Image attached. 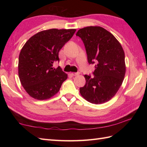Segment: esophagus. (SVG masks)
Returning <instances> with one entry per match:
<instances>
[{
  "label": "esophagus",
  "mask_w": 147,
  "mask_h": 147,
  "mask_svg": "<svg viewBox=\"0 0 147 147\" xmlns=\"http://www.w3.org/2000/svg\"><path fill=\"white\" fill-rule=\"evenodd\" d=\"M71 74L72 76H77L78 75V74H80V73H71Z\"/></svg>",
  "instance_id": "1"
}]
</instances>
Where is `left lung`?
<instances>
[{
	"label": "left lung",
	"mask_w": 147,
	"mask_h": 147,
	"mask_svg": "<svg viewBox=\"0 0 147 147\" xmlns=\"http://www.w3.org/2000/svg\"><path fill=\"white\" fill-rule=\"evenodd\" d=\"M76 36L84 43L88 63H96L94 77L84 76L86 83L80 88V94L95 104L110 100L119 89L126 73L125 55L121 43L100 26L80 29Z\"/></svg>",
	"instance_id": "left-lung-1"
}]
</instances>
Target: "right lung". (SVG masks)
<instances>
[{
	"mask_svg": "<svg viewBox=\"0 0 147 147\" xmlns=\"http://www.w3.org/2000/svg\"><path fill=\"white\" fill-rule=\"evenodd\" d=\"M76 29L55 28L36 33L25 43L19 55L18 74L24 89L32 98L43 100L54 96L67 74L60 67L59 52Z\"/></svg>",
	"mask_w": 147,
	"mask_h": 147,
	"instance_id": "add662e5",
	"label": "right lung"
}]
</instances>
